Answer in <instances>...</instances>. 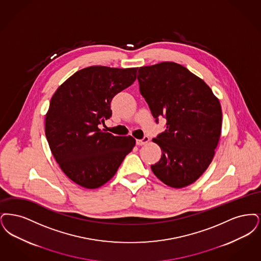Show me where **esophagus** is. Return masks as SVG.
I'll return each mask as SVG.
<instances>
[{
  "label": "esophagus",
  "instance_id": "esophagus-1",
  "mask_svg": "<svg viewBox=\"0 0 261 261\" xmlns=\"http://www.w3.org/2000/svg\"><path fill=\"white\" fill-rule=\"evenodd\" d=\"M148 141H149V137H148V136H144L142 139H137V140H136V145L142 146V145L146 144Z\"/></svg>",
  "mask_w": 261,
  "mask_h": 261
}]
</instances>
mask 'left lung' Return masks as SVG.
I'll return each instance as SVG.
<instances>
[{
    "instance_id": "1",
    "label": "left lung",
    "mask_w": 261,
    "mask_h": 261,
    "mask_svg": "<svg viewBox=\"0 0 261 261\" xmlns=\"http://www.w3.org/2000/svg\"><path fill=\"white\" fill-rule=\"evenodd\" d=\"M137 80L156 123L167 120L166 130L153 138L162 156L151 170L168 186H188L215 156L222 122L219 100L203 80L174 62L140 67Z\"/></svg>"
}]
</instances>
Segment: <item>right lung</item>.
Instances as JSON below:
<instances>
[{"mask_svg":"<svg viewBox=\"0 0 261 261\" xmlns=\"http://www.w3.org/2000/svg\"><path fill=\"white\" fill-rule=\"evenodd\" d=\"M137 68L91 66L66 80L53 95L45 136L60 169L80 186L109 181L136 145L133 136H115L99 125L112 116L111 101L136 79Z\"/></svg>","mask_w":261,"mask_h":261,"instance_id":"obj_1","label":"right lung"}]
</instances>
